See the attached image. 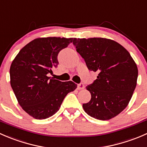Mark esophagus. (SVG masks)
I'll return each instance as SVG.
<instances>
[{
    "label": "esophagus",
    "mask_w": 147,
    "mask_h": 147,
    "mask_svg": "<svg viewBox=\"0 0 147 147\" xmlns=\"http://www.w3.org/2000/svg\"><path fill=\"white\" fill-rule=\"evenodd\" d=\"M84 88V84H82V83H80V84H79L78 85V90H83Z\"/></svg>",
    "instance_id": "obj_1"
}]
</instances>
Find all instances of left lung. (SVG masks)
<instances>
[{
    "label": "left lung",
    "mask_w": 147,
    "mask_h": 147,
    "mask_svg": "<svg viewBox=\"0 0 147 147\" xmlns=\"http://www.w3.org/2000/svg\"><path fill=\"white\" fill-rule=\"evenodd\" d=\"M77 52L90 71L98 75L86 87L91 100L83 104L92 117L109 120L122 112L137 85L138 69L129 53L119 43L103 38H74Z\"/></svg>",
    "instance_id": "1"
}]
</instances>
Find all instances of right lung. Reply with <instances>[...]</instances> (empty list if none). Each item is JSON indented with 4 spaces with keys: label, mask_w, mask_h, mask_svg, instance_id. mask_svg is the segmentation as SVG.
<instances>
[{
    "label": "right lung",
    "mask_w": 147,
    "mask_h": 147,
    "mask_svg": "<svg viewBox=\"0 0 147 147\" xmlns=\"http://www.w3.org/2000/svg\"><path fill=\"white\" fill-rule=\"evenodd\" d=\"M73 40L36 38L24 46L12 62L10 85L20 107L35 119H47L55 115L65 96L77 88L72 81L61 82L48 77L58 65L59 52Z\"/></svg>",
    "instance_id": "right-lung-1"
}]
</instances>
